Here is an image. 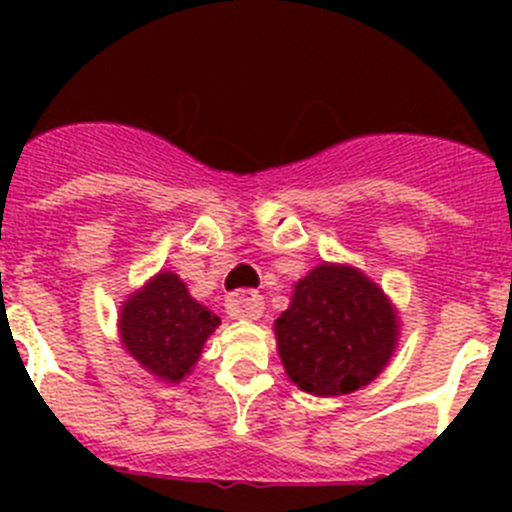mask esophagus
I'll return each mask as SVG.
<instances>
[{"label":"esophagus","mask_w":512,"mask_h":512,"mask_svg":"<svg viewBox=\"0 0 512 512\" xmlns=\"http://www.w3.org/2000/svg\"><path fill=\"white\" fill-rule=\"evenodd\" d=\"M225 312L232 319H257L265 312V302L252 289H237L225 299Z\"/></svg>","instance_id":"1"}]
</instances>
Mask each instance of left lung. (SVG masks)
<instances>
[{"instance_id":"1","label":"left lung","mask_w":512,"mask_h":512,"mask_svg":"<svg viewBox=\"0 0 512 512\" xmlns=\"http://www.w3.org/2000/svg\"><path fill=\"white\" fill-rule=\"evenodd\" d=\"M399 309L359 267L322 262L294 282L275 319L277 354L292 384L314 396L369 386L396 352Z\"/></svg>"}]
</instances>
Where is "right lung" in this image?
<instances>
[{
	"mask_svg": "<svg viewBox=\"0 0 512 512\" xmlns=\"http://www.w3.org/2000/svg\"><path fill=\"white\" fill-rule=\"evenodd\" d=\"M220 317L190 297L175 272L160 270L128 294L118 312V339L163 384H180L198 364Z\"/></svg>",
	"mask_w": 512,
	"mask_h": 512,
	"instance_id": "obj_1",
	"label": "right lung"
}]
</instances>
